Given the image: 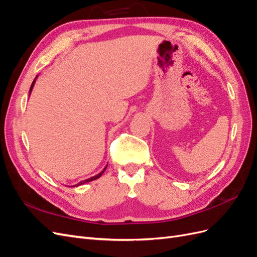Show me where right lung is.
Instances as JSON below:
<instances>
[{"mask_svg":"<svg viewBox=\"0 0 257 257\" xmlns=\"http://www.w3.org/2000/svg\"><path fill=\"white\" fill-rule=\"evenodd\" d=\"M34 82H35V79H34V81H33V83H32V85H31V88H30V93H31V91H32V89H33V87H34ZM107 167V166H106ZM106 167L103 169V172H100L98 175H96V176H94V177H92V178H89V179H87V180H84V181H81V182H79L78 184L77 185H81V184H83V183H85V182H90V181H92V180H95V179H97V178H99L100 176L103 175V173L105 172V169H106ZM74 186H76V185H74Z\"/></svg>","mask_w":257,"mask_h":257,"instance_id":"add662e5","label":"right lung"}]
</instances>
